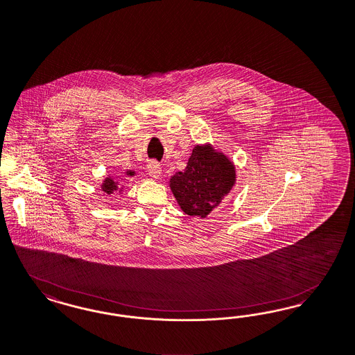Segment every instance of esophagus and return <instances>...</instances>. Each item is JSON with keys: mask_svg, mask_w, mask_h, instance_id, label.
Here are the masks:
<instances>
[{"mask_svg": "<svg viewBox=\"0 0 355 355\" xmlns=\"http://www.w3.org/2000/svg\"><path fill=\"white\" fill-rule=\"evenodd\" d=\"M147 171L148 174L152 177V178H155V180H159V177H161V166H159V162H156V161H150L149 164L147 165Z\"/></svg>", "mask_w": 355, "mask_h": 355, "instance_id": "1", "label": "esophagus"}]
</instances>
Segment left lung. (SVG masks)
Here are the masks:
<instances>
[{"instance_id": "left-lung-1", "label": "left lung", "mask_w": 355, "mask_h": 355, "mask_svg": "<svg viewBox=\"0 0 355 355\" xmlns=\"http://www.w3.org/2000/svg\"><path fill=\"white\" fill-rule=\"evenodd\" d=\"M234 184V164L211 144L196 146L184 171L175 173L169 181L181 209L199 218H206L219 207Z\"/></svg>"}]
</instances>
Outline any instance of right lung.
<instances>
[{
  "mask_svg": "<svg viewBox=\"0 0 355 355\" xmlns=\"http://www.w3.org/2000/svg\"><path fill=\"white\" fill-rule=\"evenodd\" d=\"M125 174L127 175H134L135 171H125ZM121 184V181H118V180H115V178H112V177H106L105 180H103V182L101 184V189H102V191L106 194V196H111L114 191H123V186H119Z\"/></svg>",
  "mask_w": 355,
  "mask_h": 355,
  "instance_id": "obj_1",
  "label": "right lung"
}]
</instances>
